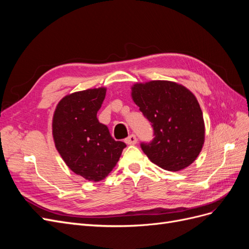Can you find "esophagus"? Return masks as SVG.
I'll list each match as a JSON object with an SVG mask.
<instances>
[{"label":"esophagus","mask_w":249,"mask_h":249,"mask_svg":"<svg viewBox=\"0 0 249 249\" xmlns=\"http://www.w3.org/2000/svg\"><path fill=\"white\" fill-rule=\"evenodd\" d=\"M125 143L126 144H130V145H133V144H136V142H137V138H136V136H135L134 134H132V135H130L129 137L127 138H125Z\"/></svg>","instance_id":"esophagus-1"}]
</instances>
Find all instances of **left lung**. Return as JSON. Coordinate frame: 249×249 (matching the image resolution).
<instances>
[{
  "label": "left lung",
  "instance_id": "obj_1",
  "mask_svg": "<svg viewBox=\"0 0 249 249\" xmlns=\"http://www.w3.org/2000/svg\"><path fill=\"white\" fill-rule=\"evenodd\" d=\"M132 96L154 130L152 141L140 143L143 153L165 170L178 171L189 166L205 140V124L196 97L169 81L134 85Z\"/></svg>",
  "mask_w": 249,
  "mask_h": 249
}]
</instances>
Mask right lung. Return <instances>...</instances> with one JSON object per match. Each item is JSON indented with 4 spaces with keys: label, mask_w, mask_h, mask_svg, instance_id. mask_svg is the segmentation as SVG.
I'll list each match as a JSON object with an SVG mask.
<instances>
[{
    "label": "right lung",
    "mask_w": 249,
    "mask_h": 249,
    "mask_svg": "<svg viewBox=\"0 0 249 249\" xmlns=\"http://www.w3.org/2000/svg\"><path fill=\"white\" fill-rule=\"evenodd\" d=\"M105 96V88L66 95L53 118V136L62 159L74 173L93 182L109 175L126 146L113 139L108 126L96 117Z\"/></svg>",
    "instance_id": "1"
}]
</instances>
